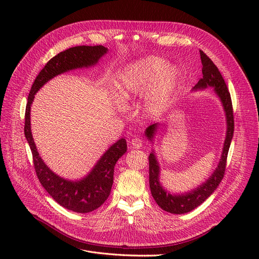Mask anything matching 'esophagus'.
Wrapping results in <instances>:
<instances>
[{
  "mask_svg": "<svg viewBox=\"0 0 259 259\" xmlns=\"http://www.w3.org/2000/svg\"><path fill=\"white\" fill-rule=\"evenodd\" d=\"M130 145L135 149H140L143 146V141L140 138H134L131 140Z\"/></svg>",
  "mask_w": 259,
  "mask_h": 259,
  "instance_id": "34e87169",
  "label": "esophagus"
}]
</instances>
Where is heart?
<instances>
[{"mask_svg": "<svg viewBox=\"0 0 259 259\" xmlns=\"http://www.w3.org/2000/svg\"><path fill=\"white\" fill-rule=\"evenodd\" d=\"M181 81V72L173 64L158 57H146L128 64L114 81L116 97L124 103L145 94V108L157 111L167 106Z\"/></svg>", "mask_w": 259, "mask_h": 259, "instance_id": "1", "label": "heart"}]
</instances>
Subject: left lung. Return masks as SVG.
Wrapping results in <instances>:
<instances>
[{
    "mask_svg": "<svg viewBox=\"0 0 259 259\" xmlns=\"http://www.w3.org/2000/svg\"><path fill=\"white\" fill-rule=\"evenodd\" d=\"M199 53L202 64V77L192 88V91L205 90L209 87L213 88V92L220 99L225 111L227 124L226 138L219 165H217L213 173L210 175V178H208L206 182H203L196 188L192 189L191 191L185 193H172L161 185L159 180V162L153 149L150 155H149V185H150L151 194L157 205L162 210L172 214H185L192 211L199 205H201L208 197L211 196V194L217 189L224 178L229 148L231 145V141L233 139L234 118L230 92L219 68L214 65V63L201 50L199 51ZM159 125V122H155V124L149 126L145 131L146 138L148 139V141L151 142L152 145L154 144V139L158 132Z\"/></svg>",
    "mask_w": 259,
    "mask_h": 259,
    "instance_id": "left-lung-1",
    "label": "left lung"
}]
</instances>
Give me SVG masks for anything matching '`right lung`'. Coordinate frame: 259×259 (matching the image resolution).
<instances>
[{
	"mask_svg": "<svg viewBox=\"0 0 259 259\" xmlns=\"http://www.w3.org/2000/svg\"><path fill=\"white\" fill-rule=\"evenodd\" d=\"M107 52L108 48L102 45L76 46L60 52L45 65L36 76L26 106L24 132L31 149L37 179L49 195L62 207L77 213H88L97 210L110 195L114 166L127 152L126 140L121 138L109 147L84 178L74 181L64 179L54 173L37 152L31 132V105L36 92L50 79L68 71L95 66Z\"/></svg>",
	"mask_w": 259,
	"mask_h": 259,
	"instance_id": "1",
	"label": "right lung"
}]
</instances>
